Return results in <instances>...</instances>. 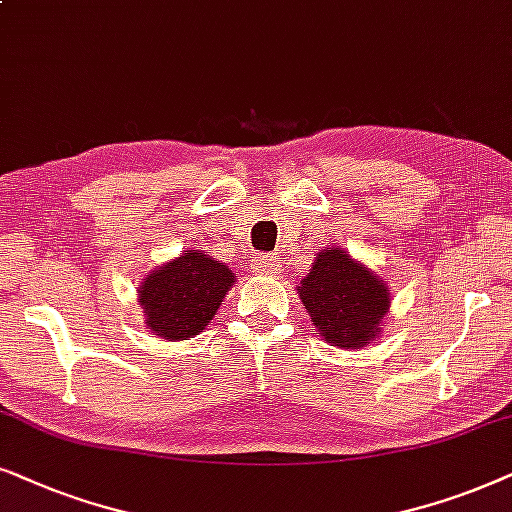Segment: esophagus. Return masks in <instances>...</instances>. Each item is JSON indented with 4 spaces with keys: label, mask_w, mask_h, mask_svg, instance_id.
<instances>
[{
    "label": "esophagus",
    "mask_w": 512,
    "mask_h": 512,
    "mask_svg": "<svg viewBox=\"0 0 512 512\" xmlns=\"http://www.w3.org/2000/svg\"><path fill=\"white\" fill-rule=\"evenodd\" d=\"M250 269H252V274H257V276H276L278 271H281V262H278V257L262 252V255L252 257Z\"/></svg>",
    "instance_id": "obj_1"
}]
</instances>
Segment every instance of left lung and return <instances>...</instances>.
Returning a JSON list of instances; mask_svg holds the SVG:
<instances>
[{
	"label": "left lung",
	"mask_w": 512,
	"mask_h": 512,
	"mask_svg": "<svg viewBox=\"0 0 512 512\" xmlns=\"http://www.w3.org/2000/svg\"><path fill=\"white\" fill-rule=\"evenodd\" d=\"M297 290L318 335L339 349L370 344L391 304L386 283L339 248L320 250Z\"/></svg>",
	"instance_id": "8db88e82"
}]
</instances>
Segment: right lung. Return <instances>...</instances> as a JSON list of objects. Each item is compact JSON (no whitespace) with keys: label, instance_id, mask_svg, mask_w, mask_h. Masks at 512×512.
<instances>
[{"label":"right lung","instance_id":"add662e5","mask_svg":"<svg viewBox=\"0 0 512 512\" xmlns=\"http://www.w3.org/2000/svg\"><path fill=\"white\" fill-rule=\"evenodd\" d=\"M231 283L234 274L227 264L201 250H185L149 274L140 288L149 330L168 342L199 335L220 309Z\"/></svg>","mask_w":512,"mask_h":512}]
</instances>
